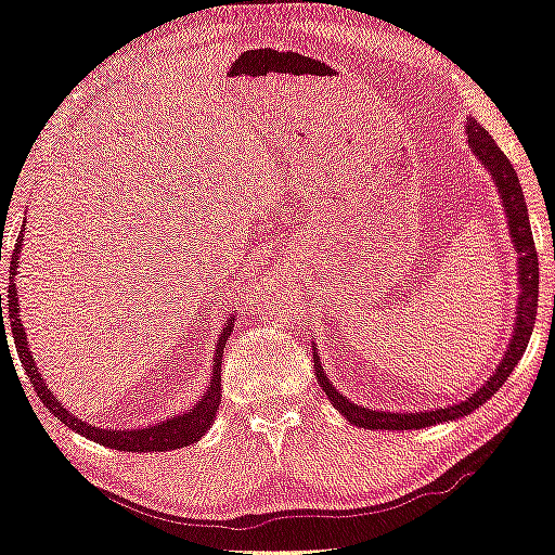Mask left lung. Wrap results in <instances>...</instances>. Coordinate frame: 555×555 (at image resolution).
<instances>
[{
    "label": "left lung",
    "mask_w": 555,
    "mask_h": 555,
    "mask_svg": "<svg viewBox=\"0 0 555 555\" xmlns=\"http://www.w3.org/2000/svg\"><path fill=\"white\" fill-rule=\"evenodd\" d=\"M468 144L474 149V154L483 162V167L493 173L495 186H499L503 209L508 217V231L514 238V249L518 254V281H520V296H518V317L514 338H511L506 353L499 363V369L493 371V376L486 382L476 393H470L466 401L456 403V406H446L426 413H393V411H374V409H361L359 403H351L344 393L336 391V386L328 382L324 369L319 363V353L313 351V369H317V378L321 388H324L331 403L344 413L351 424L361 428H386V431H409V428H426L434 426L438 421H453L466 413L476 411L481 403H486L491 396L499 391L503 382L511 376V371L516 369V363L524 357L528 338L533 334L535 324V311H539V254H535L533 234H531V221H528V209L524 189L518 184L516 169L511 167L508 156L501 152L499 144L493 142L489 131L481 124L468 119Z\"/></svg>",
    "instance_id": "left-lung-1"
}]
</instances>
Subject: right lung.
I'll use <instances>...</instances> for the list:
<instances>
[{"label":"right lung","instance_id":"add662e5","mask_svg":"<svg viewBox=\"0 0 555 555\" xmlns=\"http://www.w3.org/2000/svg\"><path fill=\"white\" fill-rule=\"evenodd\" d=\"M22 234L16 238L14 251H12V261H10V276L16 274V263H20V249H22ZM2 256V249H0ZM20 301H16V292H14V281L7 292V317H2V294H0V336H7V326L4 319H10L12 324V338L16 346V357H20L24 371H27L29 382L35 384V391L49 413H54L56 418L62 421L64 426H69L72 431H77L79 436L92 438V441L106 446V449L114 451H131V453H149V451H173V449H184V446L198 441L206 434V428L211 426L214 416H217L219 401H221V353H224L227 338L231 336V328H234V319H227L224 331L219 334L217 341V357H214V369H211V384L206 388V393L198 399L194 409H189L186 413H179V416L159 421V424L146 426V428H99L94 424H87V421H79L74 413L66 411L60 401L54 399V391L44 384V378L35 366V359H31V351L27 346V336H24L22 321H20Z\"/></svg>","mask_w":555,"mask_h":555}]
</instances>
